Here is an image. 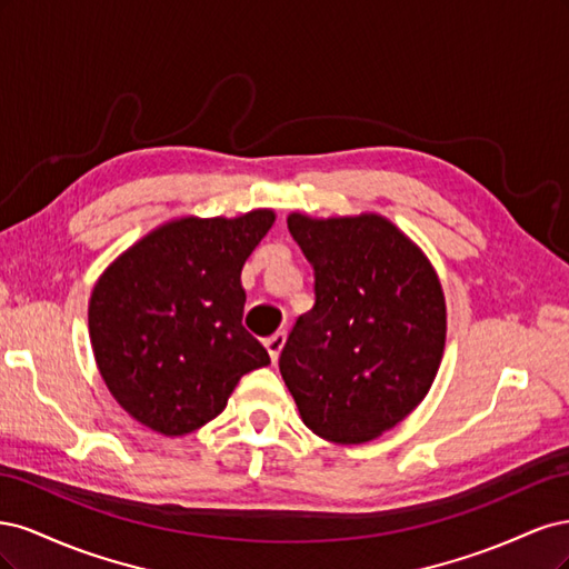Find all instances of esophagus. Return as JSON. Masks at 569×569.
I'll use <instances>...</instances> for the list:
<instances>
[{
    "label": "esophagus",
    "mask_w": 569,
    "mask_h": 569,
    "mask_svg": "<svg viewBox=\"0 0 569 569\" xmlns=\"http://www.w3.org/2000/svg\"><path fill=\"white\" fill-rule=\"evenodd\" d=\"M284 341H287V332H278V335H272V337L266 339V349H268V353L272 358V363H278V358H280V353L284 349Z\"/></svg>",
    "instance_id": "esophagus-1"
}]
</instances>
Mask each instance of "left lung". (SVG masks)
Returning a JSON list of instances; mask_svg holds the SVG:
<instances>
[{"label":"left lung","mask_w":569,"mask_h":569,"mask_svg":"<svg viewBox=\"0 0 569 569\" xmlns=\"http://www.w3.org/2000/svg\"><path fill=\"white\" fill-rule=\"evenodd\" d=\"M287 226L316 272V306L291 330L282 380L308 429L366 443L399 425L432 387L446 347V299L425 251L380 213Z\"/></svg>","instance_id":"1"}]
</instances>
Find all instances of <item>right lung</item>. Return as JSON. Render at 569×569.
Here are the masks:
<instances>
[{
  "mask_svg": "<svg viewBox=\"0 0 569 569\" xmlns=\"http://www.w3.org/2000/svg\"><path fill=\"white\" fill-rule=\"evenodd\" d=\"M274 222L180 216L99 274L88 322L101 380L137 422L184 437L228 406L242 375L270 363L242 325V268Z\"/></svg>",
  "mask_w": 569,
  "mask_h": 569,
  "instance_id": "obj_1",
  "label": "right lung"
}]
</instances>
